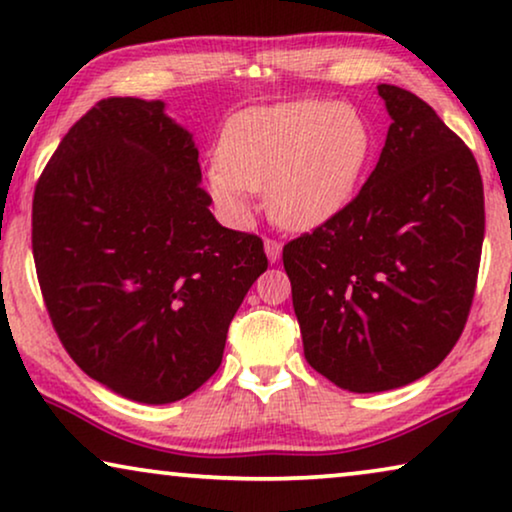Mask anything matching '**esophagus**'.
I'll return each instance as SVG.
<instances>
[{
	"instance_id": "obj_1",
	"label": "esophagus",
	"mask_w": 512,
	"mask_h": 512,
	"mask_svg": "<svg viewBox=\"0 0 512 512\" xmlns=\"http://www.w3.org/2000/svg\"><path fill=\"white\" fill-rule=\"evenodd\" d=\"M265 256H268L270 263H277L282 258V244L277 240H265Z\"/></svg>"
}]
</instances>
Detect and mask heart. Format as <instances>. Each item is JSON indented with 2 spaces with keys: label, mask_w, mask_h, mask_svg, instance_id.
Here are the masks:
<instances>
[{
  "label": "heart",
  "mask_w": 512,
  "mask_h": 512,
  "mask_svg": "<svg viewBox=\"0 0 512 512\" xmlns=\"http://www.w3.org/2000/svg\"><path fill=\"white\" fill-rule=\"evenodd\" d=\"M219 153L207 188L233 226H249L251 193H265L272 221L314 230L354 200L373 156V132L349 104L293 100L230 118Z\"/></svg>",
  "instance_id": "obj_1"
}]
</instances>
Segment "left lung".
Returning a JSON list of instances; mask_svg holds the SVG:
<instances>
[{
    "mask_svg": "<svg viewBox=\"0 0 512 512\" xmlns=\"http://www.w3.org/2000/svg\"><path fill=\"white\" fill-rule=\"evenodd\" d=\"M377 93L391 125L375 170L282 256L307 363L354 394L405 387L452 352L485 240L471 149L410 90Z\"/></svg>",
    "mask_w": 512,
    "mask_h": 512,
    "instance_id": "obj_1",
    "label": "left lung"
}]
</instances>
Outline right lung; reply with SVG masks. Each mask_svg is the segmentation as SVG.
<instances>
[{"label":"right lung","instance_id":"add662e5","mask_svg":"<svg viewBox=\"0 0 512 512\" xmlns=\"http://www.w3.org/2000/svg\"><path fill=\"white\" fill-rule=\"evenodd\" d=\"M198 146L165 102L109 97L62 137L32 202V254L62 345L118 396L165 405L221 366L228 326L268 270L223 228Z\"/></svg>","mask_w":512,"mask_h":512}]
</instances>
